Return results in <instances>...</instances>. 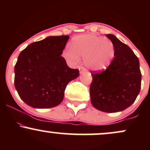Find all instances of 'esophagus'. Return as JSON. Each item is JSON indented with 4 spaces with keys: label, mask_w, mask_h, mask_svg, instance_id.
Returning <instances> with one entry per match:
<instances>
[{
    "label": "esophagus",
    "mask_w": 150,
    "mask_h": 150,
    "mask_svg": "<svg viewBox=\"0 0 150 150\" xmlns=\"http://www.w3.org/2000/svg\"><path fill=\"white\" fill-rule=\"evenodd\" d=\"M79 71H80V73H82L83 72H85L86 71V69L84 67H80V68H79Z\"/></svg>",
    "instance_id": "34e87169"
}]
</instances>
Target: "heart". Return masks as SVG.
<instances>
[{"label":"heart","mask_w":150,"mask_h":150,"mask_svg":"<svg viewBox=\"0 0 150 150\" xmlns=\"http://www.w3.org/2000/svg\"><path fill=\"white\" fill-rule=\"evenodd\" d=\"M71 47L66 48L63 56L72 64L84 58L89 70L100 72L109 66L115 56V47L108 38H102L92 34H85L74 37Z\"/></svg>","instance_id":"1"}]
</instances>
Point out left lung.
<instances>
[{
  "instance_id": "left-lung-1",
  "label": "left lung",
  "mask_w": 150,
  "mask_h": 150,
  "mask_svg": "<svg viewBox=\"0 0 150 150\" xmlns=\"http://www.w3.org/2000/svg\"><path fill=\"white\" fill-rule=\"evenodd\" d=\"M115 47V57L107 69L92 74L91 103L103 112L116 113L131 106L141 87L140 62L133 51L113 34H106Z\"/></svg>"
}]
</instances>
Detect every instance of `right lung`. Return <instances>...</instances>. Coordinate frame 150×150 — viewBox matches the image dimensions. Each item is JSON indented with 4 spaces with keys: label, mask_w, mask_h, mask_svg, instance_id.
<instances>
[{
    "label": "right lung",
    "mask_w": 150,
    "mask_h": 150,
    "mask_svg": "<svg viewBox=\"0 0 150 150\" xmlns=\"http://www.w3.org/2000/svg\"><path fill=\"white\" fill-rule=\"evenodd\" d=\"M69 36H49L27 46L15 66V87L25 104L36 108H53L64 97L67 85L79 76L62 57Z\"/></svg>",
    "instance_id": "obj_1"
}]
</instances>
